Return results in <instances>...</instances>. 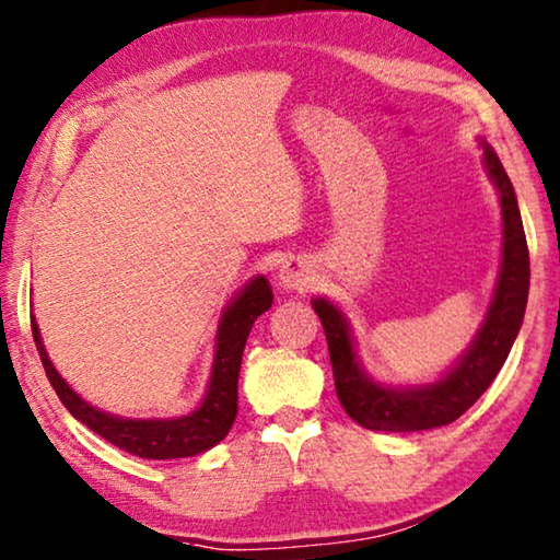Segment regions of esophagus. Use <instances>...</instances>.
<instances>
[{
    "label": "esophagus",
    "mask_w": 560,
    "mask_h": 560,
    "mask_svg": "<svg viewBox=\"0 0 560 560\" xmlns=\"http://www.w3.org/2000/svg\"><path fill=\"white\" fill-rule=\"evenodd\" d=\"M310 270L307 265L302 260H288L285 265L280 268V285L288 288V290H305L310 288Z\"/></svg>",
    "instance_id": "1"
}]
</instances>
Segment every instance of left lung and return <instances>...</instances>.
Wrapping results in <instances>:
<instances>
[{
    "instance_id": "obj_1",
    "label": "left lung",
    "mask_w": 560,
    "mask_h": 560,
    "mask_svg": "<svg viewBox=\"0 0 560 560\" xmlns=\"http://www.w3.org/2000/svg\"><path fill=\"white\" fill-rule=\"evenodd\" d=\"M485 166L499 189V201H502V270H499L492 307H489L475 345L443 381L433 386H416L406 390L374 384L359 366L354 347H351L349 325L341 317V312L329 305L327 300L312 302L322 327H325L339 404L359 425L384 430V433H416V430L453 423L485 394L497 378L499 369L504 366L509 351H512L528 300L526 233L516 206L514 186L489 144H485Z\"/></svg>"
}]
</instances>
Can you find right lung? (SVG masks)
I'll return each mask as SVG.
<instances>
[{"mask_svg":"<svg viewBox=\"0 0 560 560\" xmlns=\"http://www.w3.org/2000/svg\"><path fill=\"white\" fill-rule=\"evenodd\" d=\"M272 305V290L268 280L255 278L245 288L233 305L223 312L219 337H215V357L209 394L203 404L189 416L172 420H127L110 413H103L75 394V390L58 376L46 349L38 337V327L32 319L34 341L46 369V376L51 381L54 390L68 408V413L81 420L107 443L125 450V453L144 457V459H172V457H191L229 435V430L238 413V371L245 349V339L250 335L253 322Z\"/></svg>","mask_w":560,"mask_h":560,"instance_id":"1","label":"right lung"}]
</instances>
